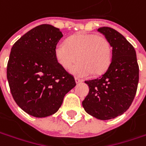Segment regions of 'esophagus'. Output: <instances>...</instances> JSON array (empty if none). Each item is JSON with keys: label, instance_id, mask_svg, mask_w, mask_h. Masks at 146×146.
<instances>
[{"label": "esophagus", "instance_id": "esophagus-1", "mask_svg": "<svg viewBox=\"0 0 146 146\" xmlns=\"http://www.w3.org/2000/svg\"><path fill=\"white\" fill-rule=\"evenodd\" d=\"M75 80H76V84H79V83H81V82H83V80H81V79H79V78H76Z\"/></svg>", "mask_w": 146, "mask_h": 146}]
</instances>
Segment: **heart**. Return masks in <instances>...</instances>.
<instances>
[{"label":"heart","mask_w":146,"mask_h":146,"mask_svg":"<svg viewBox=\"0 0 146 146\" xmlns=\"http://www.w3.org/2000/svg\"><path fill=\"white\" fill-rule=\"evenodd\" d=\"M55 58L62 67L69 69L77 76L101 75L108 69L112 48L107 38L102 35L82 33L69 38L66 43H58L54 48Z\"/></svg>","instance_id":"heart-1"}]
</instances>
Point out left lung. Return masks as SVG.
Instances as JSON below:
<instances>
[{
    "label": "left lung",
    "mask_w": 146,
    "mask_h": 146,
    "mask_svg": "<svg viewBox=\"0 0 146 146\" xmlns=\"http://www.w3.org/2000/svg\"><path fill=\"white\" fill-rule=\"evenodd\" d=\"M98 31L112 47V60L99 78L86 80L89 93L82 105L88 114L102 120L123 114L131 106L137 89L139 66L132 44L115 29L102 27Z\"/></svg>",
    "instance_id": "1"
}]
</instances>
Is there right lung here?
Returning a JSON list of instances; mask_svg holds the SVG:
<instances>
[{"label": "right lung", "mask_w": 146, "mask_h": 146, "mask_svg": "<svg viewBox=\"0 0 146 146\" xmlns=\"http://www.w3.org/2000/svg\"><path fill=\"white\" fill-rule=\"evenodd\" d=\"M62 37L58 28L42 24L14 43L7 64V80L17 105L37 118L56 113L75 78L58 63L54 48Z\"/></svg>", "instance_id": "1"}]
</instances>
